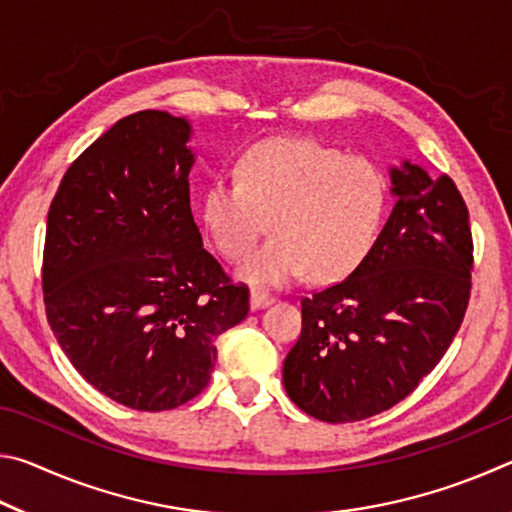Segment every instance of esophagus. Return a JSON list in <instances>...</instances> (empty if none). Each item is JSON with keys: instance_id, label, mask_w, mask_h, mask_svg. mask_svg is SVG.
Returning a JSON list of instances; mask_svg holds the SVG:
<instances>
[{"instance_id": "esophagus-1", "label": "esophagus", "mask_w": 512, "mask_h": 512, "mask_svg": "<svg viewBox=\"0 0 512 512\" xmlns=\"http://www.w3.org/2000/svg\"><path fill=\"white\" fill-rule=\"evenodd\" d=\"M273 300H275V298L271 296V293H266V291H262V289H253V291H250V309L268 307Z\"/></svg>"}]
</instances>
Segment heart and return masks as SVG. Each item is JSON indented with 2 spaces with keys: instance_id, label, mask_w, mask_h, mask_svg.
I'll use <instances>...</instances> for the list:
<instances>
[{
  "instance_id": "heart-1",
  "label": "heart",
  "mask_w": 512,
  "mask_h": 512,
  "mask_svg": "<svg viewBox=\"0 0 512 512\" xmlns=\"http://www.w3.org/2000/svg\"><path fill=\"white\" fill-rule=\"evenodd\" d=\"M388 203V180L363 155L316 140L273 137L241 155L235 178L212 180L201 221L225 259H241L266 225L275 235L239 266L250 284L341 280L370 253Z\"/></svg>"
}]
</instances>
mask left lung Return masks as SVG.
<instances>
[{"mask_svg": "<svg viewBox=\"0 0 512 512\" xmlns=\"http://www.w3.org/2000/svg\"><path fill=\"white\" fill-rule=\"evenodd\" d=\"M391 176L397 203L370 253L300 300L282 377L316 420L357 422L402 402L445 357L470 305V212L454 180L409 162Z\"/></svg>", "mask_w": 512, "mask_h": 512, "instance_id": "obj_1", "label": "left lung"}]
</instances>
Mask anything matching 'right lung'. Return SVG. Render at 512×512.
<instances>
[{
    "label": "right lung",
    "instance_id": "1",
    "mask_svg": "<svg viewBox=\"0 0 512 512\" xmlns=\"http://www.w3.org/2000/svg\"><path fill=\"white\" fill-rule=\"evenodd\" d=\"M189 124L162 110L119 119L49 205L42 298L79 375L135 411H169L210 384L216 345L250 291L203 248L189 203Z\"/></svg>",
    "mask_w": 512,
    "mask_h": 512
}]
</instances>
